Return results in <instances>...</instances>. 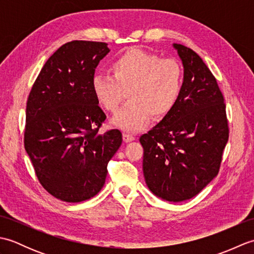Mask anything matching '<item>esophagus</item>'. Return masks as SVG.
Listing matches in <instances>:
<instances>
[{"instance_id": "1", "label": "esophagus", "mask_w": 254, "mask_h": 254, "mask_svg": "<svg viewBox=\"0 0 254 254\" xmlns=\"http://www.w3.org/2000/svg\"><path fill=\"white\" fill-rule=\"evenodd\" d=\"M135 139V136L133 135V134H130V133H123V141L124 142H131V141H134Z\"/></svg>"}]
</instances>
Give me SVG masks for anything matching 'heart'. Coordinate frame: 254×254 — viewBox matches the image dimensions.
<instances>
[{
  "label": "heart",
  "mask_w": 254,
  "mask_h": 254,
  "mask_svg": "<svg viewBox=\"0 0 254 254\" xmlns=\"http://www.w3.org/2000/svg\"><path fill=\"white\" fill-rule=\"evenodd\" d=\"M109 74H97L91 82L97 102L115 113L126 99L130 102L112 119L116 127L137 131L150 116L161 119L172 111L181 95L183 68L175 59H161L142 49H128L111 63Z\"/></svg>",
  "instance_id": "heart-1"
}]
</instances>
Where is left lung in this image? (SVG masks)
I'll return each instance as SVG.
<instances>
[{
    "label": "left lung",
    "instance_id": "8db88e82",
    "mask_svg": "<svg viewBox=\"0 0 254 254\" xmlns=\"http://www.w3.org/2000/svg\"><path fill=\"white\" fill-rule=\"evenodd\" d=\"M174 47L185 67L181 95L169 115L139 142L149 190L166 201L182 202L217 176L229 127L216 78L196 52Z\"/></svg>",
    "mask_w": 254,
    "mask_h": 254
}]
</instances>
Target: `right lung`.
<instances>
[{"label": "right lung", "mask_w": 254, "mask_h": 254, "mask_svg": "<svg viewBox=\"0 0 254 254\" xmlns=\"http://www.w3.org/2000/svg\"><path fill=\"white\" fill-rule=\"evenodd\" d=\"M106 42L74 40L48 59L27 99L24 145L40 185L64 202L95 196L122 133L98 131L106 115L91 87Z\"/></svg>", "instance_id": "right-lung-1"}]
</instances>
